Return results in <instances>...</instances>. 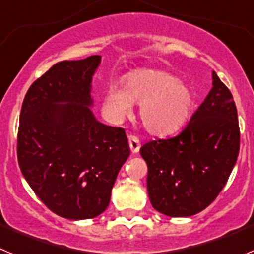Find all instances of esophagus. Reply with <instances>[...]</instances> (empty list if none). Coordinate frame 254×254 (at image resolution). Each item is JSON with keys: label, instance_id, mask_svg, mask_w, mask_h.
Listing matches in <instances>:
<instances>
[{"label": "esophagus", "instance_id": "1", "mask_svg": "<svg viewBox=\"0 0 254 254\" xmlns=\"http://www.w3.org/2000/svg\"><path fill=\"white\" fill-rule=\"evenodd\" d=\"M128 143H129V149H131L132 154H137L140 151V147H141V143L138 137L133 136V134H129L128 136Z\"/></svg>", "mask_w": 254, "mask_h": 254}]
</instances>
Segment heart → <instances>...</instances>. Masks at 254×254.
<instances>
[{
  "label": "heart",
  "instance_id": "obj_1",
  "mask_svg": "<svg viewBox=\"0 0 254 254\" xmlns=\"http://www.w3.org/2000/svg\"><path fill=\"white\" fill-rule=\"evenodd\" d=\"M134 104L138 118L154 134H168L182 128L194 109V94L176 76L154 68L134 69L122 80V87L111 85L102 99L103 116L112 123L122 122Z\"/></svg>",
  "mask_w": 254,
  "mask_h": 254
}]
</instances>
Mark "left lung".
Segmentation results:
<instances>
[{
	"label": "left lung",
	"mask_w": 254,
	"mask_h": 254,
	"mask_svg": "<svg viewBox=\"0 0 254 254\" xmlns=\"http://www.w3.org/2000/svg\"><path fill=\"white\" fill-rule=\"evenodd\" d=\"M241 132L232 93L212 72V89L185 129L145 143L147 193L152 207L172 217L205 210L221 192L237 163Z\"/></svg>",
	"instance_id": "8db88e82"
}]
</instances>
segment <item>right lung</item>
Here are the masks:
<instances>
[{
    "label": "right lung",
    "instance_id": "1",
    "mask_svg": "<svg viewBox=\"0 0 254 254\" xmlns=\"http://www.w3.org/2000/svg\"><path fill=\"white\" fill-rule=\"evenodd\" d=\"M100 61H61L31 84L22 102L19 167L40 201L64 219L104 212L129 156L125 129L100 123L90 109Z\"/></svg>",
    "mask_w": 254,
    "mask_h": 254
}]
</instances>
